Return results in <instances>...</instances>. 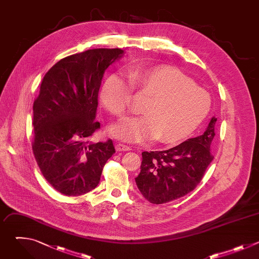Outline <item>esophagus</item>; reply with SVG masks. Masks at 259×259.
<instances>
[{"label":"esophagus","mask_w":259,"mask_h":259,"mask_svg":"<svg viewBox=\"0 0 259 259\" xmlns=\"http://www.w3.org/2000/svg\"><path fill=\"white\" fill-rule=\"evenodd\" d=\"M130 150V146L128 145H125L123 143H117L116 144V151L117 152H126V151H129Z\"/></svg>","instance_id":"obj_1"}]
</instances>
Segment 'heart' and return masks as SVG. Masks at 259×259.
I'll return each mask as SVG.
<instances>
[{"label": "heart", "mask_w": 259, "mask_h": 259, "mask_svg": "<svg viewBox=\"0 0 259 259\" xmlns=\"http://www.w3.org/2000/svg\"><path fill=\"white\" fill-rule=\"evenodd\" d=\"M133 89L151 98L142 107L143 116L122 119L110 129L125 141H182L201 125L211 108L210 94L169 65L132 69L129 80L119 75L108 77L101 88V103L110 115L122 117L132 106Z\"/></svg>", "instance_id": "1"}]
</instances>
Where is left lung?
<instances>
[{
  "mask_svg": "<svg viewBox=\"0 0 259 259\" xmlns=\"http://www.w3.org/2000/svg\"><path fill=\"white\" fill-rule=\"evenodd\" d=\"M216 118L195 138L161 152H142L140 173L135 178L141 195L153 204H164L184 197L201 182L214 156L211 143Z\"/></svg>",
  "mask_w": 259,
  "mask_h": 259,
  "instance_id": "8db88e82",
  "label": "left lung"
}]
</instances>
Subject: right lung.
I'll use <instances>...</instances> for the list:
<instances>
[{
    "mask_svg": "<svg viewBox=\"0 0 259 259\" xmlns=\"http://www.w3.org/2000/svg\"><path fill=\"white\" fill-rule=\"evenodd\" d=\"M122 54L120 48L72 54L42 80L32 105V153L45 179L62 195L77 197L94 190L116 153L112 139H90L100 129L95 116L103 73Z\"/></svg>",
    "mask_w": 259,
    "mask_h": 259,
    "instance_id": "add662e5",
    "label": "right lung"
}]
</instances>
